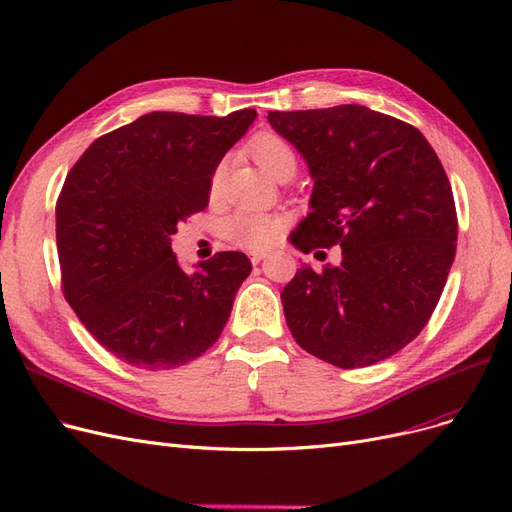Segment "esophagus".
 Here are the masks:
<instances>
[{
    "mask_svg": "<svg viewBox=\"0 0 512 512\" xmlns=\"http://www.w3.org/2000/svg\"><path fill=\"white\" fill-rule=\"evenodd\" d=\"M264 258H267V254H264V252H252V254H250L252 264H258V262H260V260H264Z\"/></svg>",
    "mask_w": 512,
    "mask_h": 512,
    "instance_id": "obj_1",
    "label": "esophagus"
}]
</instances>
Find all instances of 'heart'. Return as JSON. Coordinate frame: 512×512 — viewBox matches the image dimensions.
Segmentation results:
<instances>
[{"instance_id": "heart-1", "label": "heart", "mask_w": 512, "mask_h": 512, "mask_svg": "<svg viewBox=\"0 0 512 512\" xmlns=\"http://www.w3.org/2000/svg\"><path fill=\"white\" fill-rule=\"evenodd\" d=\"M252 153L258 166L269 176L277 178L285 170H296V155L283 138L264 132L254 138ZM220 174V172H218ZM216 174V178H218ZM283 220L273 214H262L252 210H239L224 222V235H227L239 248L267 250L281 237Z\"/></svg>"}]
</instances>
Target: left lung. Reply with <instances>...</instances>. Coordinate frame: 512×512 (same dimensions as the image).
<instances>
[{
  "label": "left lung",
  "mask_w": 512,
  "mask_h": 512,
  "mask_svg": "<svg viewBox=\"0 0 512 512\" xmlns=\"http://www.w3.org/2000/svg\"><path fill=\"white\" fill-rule=\"evenodd\" d=\"M313 178L294 248L340 245L342 262L298 269L281 292L296 342L342 370L374 365L431 319L458 239L454 195L420 130L361 105L269 111Z\"/></svg>",
  "instance_id": "left-lung-1"
}]
</instances>
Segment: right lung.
Returning <instances> with one entry per match:
<instances>
[{"mask_svg": "<svg viewBox=\"0 0 512 512\" xmlns=\"http://www.w3.org/2000/svg\"><path fill=\"white\" fill-rule=\"evenodd\" d=\"M254 119L153 111L96 138L69 172L56 203L63 292L117 359L172 370L222 334L252 262L218 252L189 273L170 235L208 206L218 163Z\"/></svg>", "mask_w": 512, "mask_h": 512, "instance_id": "right-lung-1", "label": "right lung"}]
</instances>
